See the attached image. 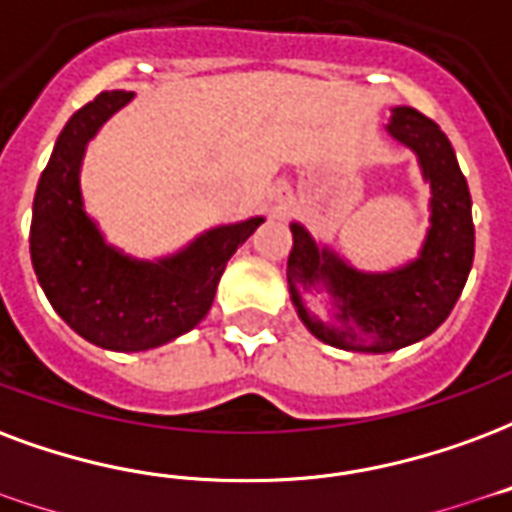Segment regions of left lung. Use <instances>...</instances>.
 Listing matches in <instances>:
<instances>
[{
  "label": "left lung",
  "mask_w": 512,
  "mask_h": 512,
  "mask_svg": "<svg viewBox=\"0 0 512 512\" xmlns=\"http://www.w3.org/2000/svg\"><path fill=\"white\" fill-rule=\"evenodd\" d=\"M385 132L418 157L429 184V230L418 257L391 271H361L293 222L287 287L301 323L320 342L350 352H393L426 339L448 320L475 257L472 198L445 132L415 108H393ZM326 295L331 318L305 306Z\"/></svg>",
  "instance_id": "8db88e82"
}]
</instances>
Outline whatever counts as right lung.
I'll return each instance as SVG.
<instances>
[{"label":"right lung","instance_id":"1","mask_svg":"<svg viewBox=\"0 0 512 512\" xmlns=\"http://www.w3.org/2000/svg\"><path fill=\"white\" fill-rule=\"evenodd\" d=\"M132 92H102L64 124L32 206L29 252L56 314L102 350L143 352L192 331L214 304L227 260L263 225L249 217L217 225L173 255L140 260L105 241L81 192L89 140Z\"/></svg>","mask_w":512,"mask_h":512}]
</instances>
